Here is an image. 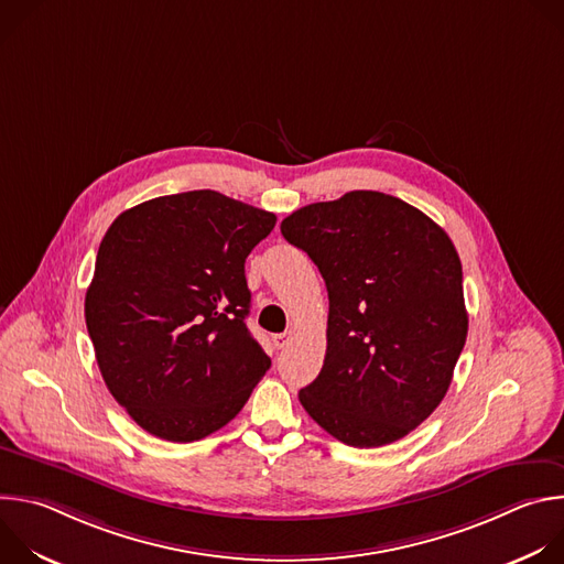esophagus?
I'll return each instance as SVG.
<instances>
[{
    "mask_svg": "<svg viewBox=\"0 0 564 564\" xmlns=\"http://www.w3.org/2000/svg\"><path fill=\"white\" fill-rule=\"evenodd\" d=\"M292 335H294V333H292V330H288V333L274 335V337H272V341H274V346H276V348H285V346L292 341Z\"/></svg>",
    "mask_w": 564,
    "mask_h": 564,
    "instance_id": "obj_1",
    "label": "esophagus"
}]
</instances>
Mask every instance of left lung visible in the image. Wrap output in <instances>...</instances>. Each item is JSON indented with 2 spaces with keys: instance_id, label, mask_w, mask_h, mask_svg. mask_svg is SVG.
Instances as JSON below:
<instances>
[{
  "instance_id": "1",
  "label": "left lung",
  "mask_w": 564,
  "mask_h": 564,
  "mask_svg": "<svg viewBox=\"0 0 564 564\" xmlns=\"http://www.w3.org/2000/svg\"><path fill=\"white\" fill-rule=\"evenodd\" d=\"M328 288V348L299 390L307 415L359 448L397 442L444 399L466 341L462 263L448 234L381 192L312 203L281 223Z\"/></svg>"
}]
</instances>
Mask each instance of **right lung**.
Masks as SVG:
<instances>
[{"instance_id":"obj_1","label":"right lung","mask_w":564,"mask_h":564,"mask_svg":"<svg viewBox=\"0 0 564 564\" xmlns=\"http://www.w3.org/2000/svg\"><path fill=\"white\" fill-rule=\"evenodd\" d=\"M274 225L272 212L198 189L140 203L107 229L87 330L109 392L147 433L203 440L268 372L246 326V259Z\"/></svg>"}]
</instances>
